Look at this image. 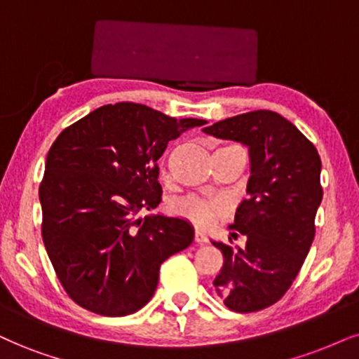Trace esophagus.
<instances>
[{
	"label": "esophagus",
	"instance_id": "1",
	"mask_svg": "<svg viewBox=\"0 0 359 359\" xmlns=\"http://www.w3.org/2000/svg\"><path fill=\"white\" fill-rule=\"evenodd\" d=\"M194 241H196L198 245H206L208 236L205 234V231H201V229H196V231H194Z\"/></svg>",
	"mask_w": 359,
	"mask_h": 359
}]
</instances>
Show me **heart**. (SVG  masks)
Returning <instances> with one entry per match:
<instances>
[{"instance_id":"b5f03b06","label":"heart","mask_w":359,"mask_h":359,"mask_svg":"<svg viewBox=\"0 0 359 359\" xmlns=\"http://www.w3.org/2000/svg\"><path fill=\"white\" fill-rule=\"evenodd\" d=\"M224 211V205L218 200H201L196 196H188L172 205V213L189 221L194 226L206 228Z\"/></svg>"}]
</instances>
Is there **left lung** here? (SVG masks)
Segmentation results:
<instances>
[{
    "label": "left lung",
    "mask_w": 359,
    "mask_h": 359,
    "mask_svg": "<svg viewBox=\"0 0 359 359\" xmlns=\"http://www.w3.org/2000/svg\"><path fill=\"white\" fill-rule=\"evenodd\" d=\"M203 131L250 148L248 198L231 226L246 236V246L213 241L224 259L213 285L231 311H259L290 290L315 240L323 200L320 154L293 123L269 109L226 118Z\"/></svg>",
    "instance_id": "obj_1"
}]
</instances>
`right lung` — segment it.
<instances>
[{"mask_svg": "<svg viewBox=\"0 0 359 359\" xmlns=\"http://www.w3.org/2000/svg\"><path fill=\"white\" fill-rule=\"evenodd\" d=\"M205 119H176L136 103L104 104L60 133L39 184L41 236L74 303L126 316L151 299L159 266L191 245L187 219L149 215L161 201L158 159Z\"/></svg>", "mask_w": 359, "mask_h": 359, "instance_id": "1", "label": "right lung"}]
</instances>
